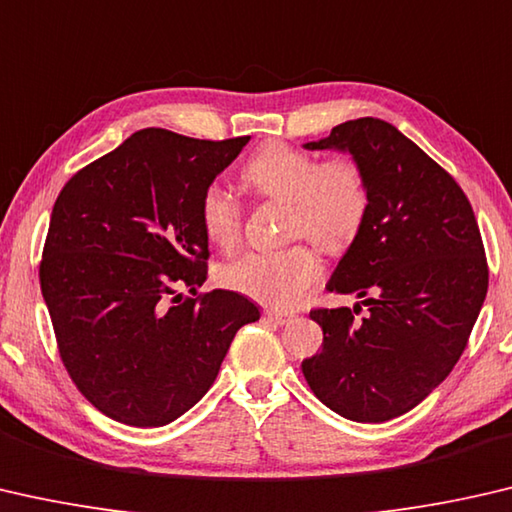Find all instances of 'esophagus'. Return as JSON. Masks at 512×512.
Here are the masks:
<instances>
[{"label": "esophagus", "instance_id": "1", "mask_svg": "<svg viewBox=\"0 0 512 512\" xmlns=\"http://www.w3.org/2000/svg\"><path fill=\"white\" fill-rule=\"evenodd\" d=\"M265 317L270 322H274V324H290L292 320H295V315H290V313H279V311H265Z\"/></svg>", "mask_w": 512, "mask_h": 512}]
</instances>
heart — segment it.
<instances>
[{"label": "heart", "mask_w": 512, "mask_h": 512, "mask_svg": "<svg viewBox=\"0 0 512 512\" xmlns=\"http://www.w3.org/2000/svg\"><path fill=\"white\" fill-rule=\"evenodd\" d=\"M242 179L263 199L286 201L288 236H306L329 254L345 251L363 229L370 211V188L351 158L320 156L281 142L263 145L242 167ZM199 222L217 249H233L242 231V206L222 183H208L199 197ZM322 276L317 251L297 245L249 251L220 270L224 286L272 308L297 306Z\"/></svg>", "instance_id": "1"}]
</instances>
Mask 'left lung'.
<instances>
[{
  "label": "left lung",
  "instance_id": "left-lung-1",
  "mask_svg": "<svg viewBox=\"0 0 512 512\" xmlns=\"http://www.w3.org/2000/svg\"><path fill=\"white\" fill-rule=\"evenodd\" d=\"M306 149H342L360 165L370 211L326 283L363 308H313L322 351L301 363L315 397L354 422L415 408L454 370L488 292L472 204L447 170L379 117L333 127Z\"/></svg>",
  "mask_w": 512,
  "mask_h": 512
}]
</instances>
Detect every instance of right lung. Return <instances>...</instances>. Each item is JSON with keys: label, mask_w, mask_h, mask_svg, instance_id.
<instances>
[{"label": "right lung", "mask_w": 512, "mask_h": 512, "mask_svg": "<svg viewBox=\"0 0 512 512\" xmlns=\"http://www.w3.org/2000/svg\"><path fill=\"white\" fill-rule=\"evenodd\" d=\"M247 142L142 129L56 197L40 290L72 383L115 422L177 420L211 388L240 326L261 317L238 292L197 295L211 256L201 190Z\"/></svg>", "instance_id": "add662e5"}]
</instances>
